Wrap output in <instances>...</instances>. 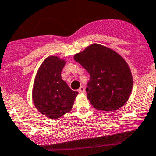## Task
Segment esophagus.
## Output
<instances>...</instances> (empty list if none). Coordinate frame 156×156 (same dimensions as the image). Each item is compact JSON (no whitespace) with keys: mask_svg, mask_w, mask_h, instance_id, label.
<instances>
[{"mask_svg":"<svg viewBox=\"0 0 156 156\" xmlns=\"http://www.w3.org/2000/svg\"><path fill=\"white\" fill-rule=\"evenodd\" d=\"M78 92H79V93H85V89H84L83 87H80L78 90Z\"/></svg>","mask_w":156,"mask_h":156,"instance_id":"obj_1","label":"esophagus"}]
</instances>
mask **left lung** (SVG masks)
<instances>
[{"label":"left lung","mask_w":156,"mask_h":156,"mask_svg":"<svg viewBox=\"0 0 156 156\" xmlns=\"http://www.w3.org/2000/svg\"><path fill=\"white\" fill-rule=\"evenodd\" d=\"M74 60L90 75L87 98L98 110L115 111L125 105L133 90L128 63L118 53L98 44L74 55Z\"/></svg>","instance_id":"8db88e82"}]
</instances>
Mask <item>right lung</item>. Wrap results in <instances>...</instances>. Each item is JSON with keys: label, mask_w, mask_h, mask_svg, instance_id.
<instances>
[{"label": "right lung", "mask_w": 156, "mask_h": 156, "mask_svg": "<svg viewBox=\"0 0 156 156\" xmlns=\"http://www.w3.org/2000/svg\"><path fill=\"white\" fill-rule=\"evenodd\" d=\"M66 61L50 56L40 66L32 90L35 107L44 115L56 119L72 109L78 92L71 90L61 77Z\"/></svg>", "instance_id": "obj_1"}]
</instances>
